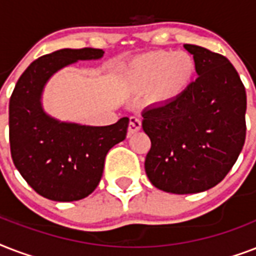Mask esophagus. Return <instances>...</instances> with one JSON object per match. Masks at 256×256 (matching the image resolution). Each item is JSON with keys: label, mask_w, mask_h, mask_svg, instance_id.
<instances>
[{"label": "esophagus", "mask_w": 256, "mask_h": 256, "mask_svg": "<svg viewBox=\"0 0 256 256\" xmlns=\"http://www.w3.org/2000/svg\"><path fill=\"white\" fill-rule=\"evenodd\" d=\"M140 128H142V122L138 116H130V122H128V136H132L136 134V132H140Z\"/></svg>", "instance_id": "1"}]
</instances>
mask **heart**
<instances>
[{
    "label": "heart",
    "mask_w": 256,
    "mask_h": 256,
    "mask_svg": "<svg viewBox=\"0 0 256 256\" xmlns=\"http://www.w3.org/2000/svg\"><path fill=\"white\" fill-rule=\"evenodd\" d=\"M196 72L194 57L187 52L156 50L130 64L128 84L138 92H148L154 104H166L186 92Z\"/></svg>",
    "instance_id": "b5f03b06"
}]
</instances>
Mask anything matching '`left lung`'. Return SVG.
I'll list each match as a JSON object with an SVG mask.
<instances>
[{"label": "left lung", "mask_w": 256, "mask_h": 256, "mask_svg": "<svg viewBox=\"0 0 256 256\" xmlns=\"http://www.w3.org/2000/svg\"><path fill=\"white\" fill-rule=\"evenodd\" d=\"M198 78L178 98L146 108L142 128L152 140L144 160L150 182L171 194L216 186L246 140V88L224 56L184 45Z\"/></svg>", "instance_id": "1"}]
</instances>
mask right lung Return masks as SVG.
I'll use <instances>...</instances> for the list:
<instances>
[{"label":"right lung","instance_id":"1","mask_svg":"<svg viewBox=\"0 0 256 256\" xmlns=\"http://www.w3.org/2000/svg\"><path fill=\"white\" fill-rule=\"evenodd\" d=\"M102 49H61L30 64L9 102V140L14 166L42 196L73 202L96 190L104 158L126 138L128 118L110 126H85L54 120L42 110L41 94L57 70L78 60H98Z\"/></svg>","mask_w":256,"mask_h":256}]
</instances>
